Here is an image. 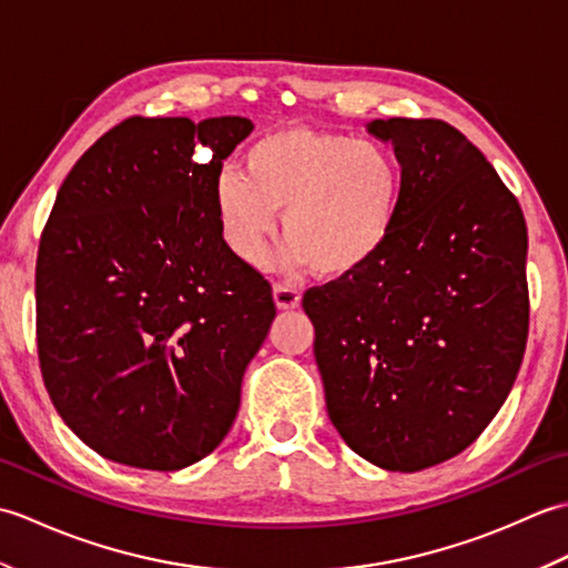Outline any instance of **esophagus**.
Returning <instances> with one entry per match:
<instances>
[{
	"label": "esophagus",
	"mask_w": 568,
	"mask_h": 568,
	"mask_svg": "<svg viewBox=\"0 0 568 568\" xmlns=\"http://www.w3.org/2000/svg\"><path fill=\"white\" fill-rule=\"evenodd\" d=\"M273 297H275V305L281 310H295V307H300V300H303L300 291H295V287L285 285V283L273 285Z\"/></svg>",
	"instance_id": "obj_1"
}]
</instances>
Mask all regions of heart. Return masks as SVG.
I'll return each instance as SVG.
<instances>
[{"label": "heart", "instance_id": "obj_1", "mask_svg": "<svg viewBox=\"0 0 568 568\" xmlns=\"http://www.w3.org/2000/svg\"><path fill=\"white\" fill-rule=\"evenodd\" d=\"M403 197V171L376 141L305 126L261 136L214 190L220 229L241 261L263 265L283 210V258L322 277L364 268L388 244Z\"/></svg>", "mask_w": 568, "mask_h": 568}]
</instances>
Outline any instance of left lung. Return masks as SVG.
<instances>
[{
  "mask_svg": "<svg viewBox=\"0 0 568 568\" xmlns=\"http://www.w3.org/2000/svg\"><path fill=\"white\" fill-rule=\"evenodd\" d=\"M393 141L403 197L364 268L310 287L332 425L366 462L413 474L474 444L520 371L527 226L486 155L442 119L368 124Z\"/></svg>",
  "mask_w": 568,
  "mask_h": 568,
  "instance_id": "1",
  "label": "left lung"
}]
</instances>
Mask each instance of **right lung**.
<instances>
[{
	"instance_id": "add662e5",
	"label": "right lung",
	"mask_w": 568,
	"mask_h": 568,
	"mask_svg": "<svg viewBox=\"0 0 568 568\" xmlns=\"http://www.w3.org/2000/svg\"><path fill=\"white\" fill-rule=\"evenodd\" d=\"M244 116H129L80 155L36 261L45 390L116 464L178 470L234 425L275 303L226 246L214 207Z\"/></svg>"
}]
</instances>
